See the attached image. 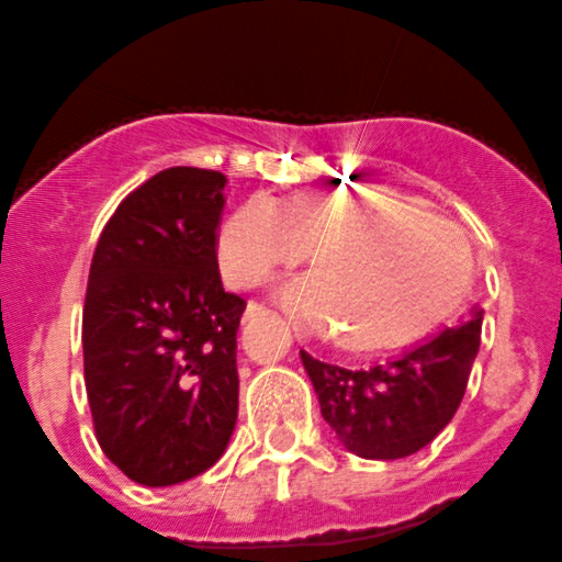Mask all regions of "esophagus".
I'll return each mask as SVG.
<instances>
[{
	"mask_svg": "<svg viewBox=\"0 0 562 562\" xmlns=\"http://www.w3.org/2000/svg\"><path fill=\"white\" fill-rule=\"evenodd\" d=\"M266 316H269V311H266L263 305L249 302V305H246V313H244V322H257V318H266Z\"/></svg>",
	"mask_w": 562,
	"mask_h": 562,
	"instance_id": "obj_1",
	"label": "esophagus"
}]
</instances>
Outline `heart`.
Returning <instances> with one entry per match:
<instances>
[{
    "label": "heart",
    "instance_id": "b5f03b06",
    "mask_svg": "<svg viewBox=\"0 0 562 562\" xmlns=\"http://www.w3.org/2000/svg\"><path fill=\"white\" fill-rule=\"evenodd\" d=\"M218 266L257 285L311 249L313 271L280 288L299 324L340 327L352 349L402 344L458 302L471 255L463 235L393 191H307L274 204L251 196L218 227Z\"/></svg>",
    "mask_w": 562,
    "mask_h": 562
}]
</instances>
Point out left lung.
<instances>
[{"instance_id":"left-lung-1","label":"left lung","mask_w":562,"mask_h":562,"mask_svg":"<svg viewBox=\"0 0 562 562\" xmlns=\"http://www.w3.org/2000/svg\"><path fill=\"white\" fill-rule=\"evenodd\" d=\"M482 311L440 327L411 349L366 369H344L302 355L324 422L349 452L400 460L424 449L452 422L480 352Z\"/></svg>"}]
</instances>
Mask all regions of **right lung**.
<instances>
[{"instance_id":"1","label":"right lung","mask_w":562,"mask_h":562,"mask_svg":"<svg viewBox=\"0 0 562 562\" xmlns=\"http://www.w3.org/2000/svg\"><path fill=\"white\" fill-rule=\"evenodd\" d=\"M222 171L175 166L124 199L99 235L82 311V358L102 452L133 482L202 474L238 418L246 302L218 274Z\"/></svg>"}]
</instances>
